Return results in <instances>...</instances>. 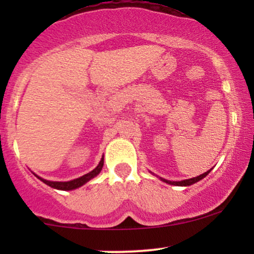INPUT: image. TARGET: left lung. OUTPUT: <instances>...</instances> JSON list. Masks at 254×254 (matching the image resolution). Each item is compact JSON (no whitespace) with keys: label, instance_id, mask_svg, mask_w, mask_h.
I'll use <instances>...</instances> for the list:
<instances>
[{"label":"left lung","instance_id":"obj_1","mask_svg":"<svg viewBox=\"0 0 254 254\" xmlns=\"http://www.w3.org/2000/svg\"><path fill=\"white\" fill-rule=\"evenodd\" d=\"M210 171H211V170H210ZM210 171L205 172V173L200 174V176H198V177H196V178H191V179L183 180V182H170V180H166V179H162V182L171 184V185H177V186H189V185H192V184H194V183L199 182V180H200V179H203L204 177L208 176L209 172H210Z\"/></svg>","mask_w":254,"mask_h":254}]
</instances>
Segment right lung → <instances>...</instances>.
Here are the masks:
<instances>
[{"label": "right lung", "instance_id": "obj_1", "mask_svg": "<svg viewBox=\"0 0 254 254\" xmlns=\"http://www.w3.org/2000/svg\"><path fill=\"white\" fill-rule=\"evenodd\" d=\"M103 166H104V157L101 159V161L99 162V165L97 166V167H95L92 172L84 174V176H82L81 178H77V179L70 180V182H49V180L43 179V178H39L38 176L37 177L39 178L43 183H45L46 185L51 186V188H54V189H57V190H74V189L80 188V186H82L83 184L89 182L92 178L98 176V174L100 173V171L103 170Z\"/></svg>", "mask_w": 254, "mask_h": 254}]
</instances>
